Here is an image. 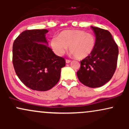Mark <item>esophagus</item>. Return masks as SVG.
<instances>
[{"instance_id":"1","label":"esophagus","mask_w":129,"mask_h":129,"mask_svg":"<svg viewBox=\"0 0 129 129\" xmlns=\"http://www.w3.org/2000/svg\"><path fill=\"white\" fill-rule=\"evenodd\" d=\"M66 63H69L70 62L71 60H69V59H66Z\"/></svg>"}]
</instances>
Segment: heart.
Wrapping results in <instances>:
<instances>
[{
	"mask_svg": "<svg viewBox=\"0 0 129 129\" xmlns=\"http://www.w3.org/2000/svg\"><path fill=\"white\" fill-rule=\"evenodd\" d=\"M95 45L94 35L79 29L63 30L58 37H53L50 40V46L56 54L63 55L69 46L70 54L77 59H84L89 56Z\"/></svg>",
	"mask_w": 129,
	"mask_h": 129,
	"instance_id": "b5f03b06",
	"label": "heart"
}]
</instances>
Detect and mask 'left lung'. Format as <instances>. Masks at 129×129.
Returning a JSON list of instances; mask_svg holds the SVG:
<instances>
[{
  "mask_svg": "<svg viewBox=\"0 0 129 129\" xmlns=\"http://www.w3.org/2000/svg\"><path fill=\"white\" fill-rule=\"evenodd\" d=\"M91 27L96 36L95 47L89 56L81 61L77 76L85 86L96 88L112 79L116 69L118 47L109 31Z\"/></svg>",
  "mask_w": 129,
  "mask_h": 129,
  "instance_id": "obj_1",
  "label": "left lung"
}]
</instances>
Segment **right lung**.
Here are the masks:
<instances>
[{"label":"right lung","mask_w":129,"mask_h":129,"mask_svg":"<svg viewBox=\"0 0 129 129\" xmlns=\"http://www.w3.org/2000/svg\"><path fill=\"white\" fill-rule=\"evenodd\" d=\"M47 33L46 29H27L19 35L13 45L16 75L25 85L37 91L52 88L66 66L64 58L56 56L47 45Z\"/></svg>","instance_id":"obj_1"}]
</instances>
